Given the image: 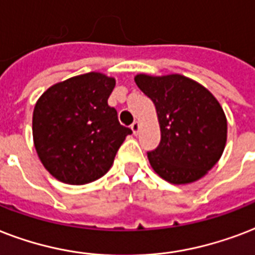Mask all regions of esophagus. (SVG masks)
Instances as JSON below:
<instances>
[{"label": "esophagus", "mask_w": 255, "mask_h": 255, "mask_svg": "<svg viewBox=\"0 0 255 255\" xmlns=\"http://www.w3.org/2000/svg\"><path fill=\"white\" fill-rule=\"evenodd\" d=\"M130 129H131L133 134H137L138 130H139V122L134 121L133 124H131V126H130Z\"/></svg>", "instance_id": "esophagus-1"}]
</instances>
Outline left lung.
Segmentation results:
<instances>
[{"mask_svg":"<svg viewBox=\"0 0 255 255\" xmlns=\"http://www.w3.org/2000/svg\"><path fill=\"white\" fill-rule=\"evenodd\" d=\"M134 81L153 101L161 142L147 153L153 170L165 181L185 185L208 174L224 153L228 121L217 98L181 74H137Z\"/></svg>","mask_w":255,"mask_h":255,"instance_id":"1","label":"left lung"}]
</instances>
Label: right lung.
<instances>
[{
    "label": "right lung",
    "instance_id": "obj_1",
    "mask_svg": "<svg viewBox=\"0 0 255 255\" xmlns=\"http://www.w3.org/2000/svg\"><path fill=\"white\" fill-rule=\"evenodd\" d=\"M113 77L90 72L54 84L33 112V141L50 174L69 185H85L105 175L129 128L108 105Z\"/></svg>",
    "mask_w": 255,
    "mask_h": 255
}]
</instances>
